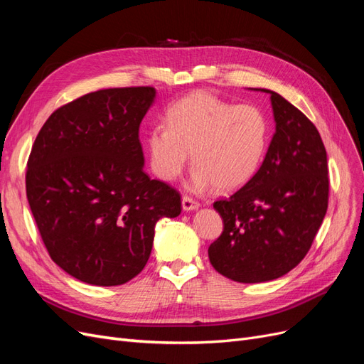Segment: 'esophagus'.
<instances>
[{
  "label": "esophagus",
  "instance_id": "esophagus-1",
  "mask_svg": "<svg viewBox=\"0 0 364 364\" xmlns=\"http://www.w3.org/2000/svg\"><path fill=\"white\" fill-rule=\"evenodd\" d=\"M199 206H200V203L190 199V197H183V199H182V209H183V211H186V213H188V211H196V209H199Z\"/></svg>",
  "mask_w": 364,
  "mask_h": 364
}]
</instances>
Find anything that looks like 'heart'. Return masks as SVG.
Returning a JSON list of instances; mask_svg holds the SVG:
<instances>
[{
    "label": "heart",
    "instance_id": "b5f03b06",
    "mask_svg": "<svg viewBox=\"0 0 364 364\" xmlns=\"http://www.w3.org/2000/svg\"><path fill=\"white\" fill-rule=\"evenodd\" d=\"M165 121L146 136L150 167L164 182L178 178L193 156V190L235 191L255 178L266 158L270 123L257 106L197 91L173 103Z\"/></svg>",
    "mask_w": 364,
    "mask_h": 364
}]
</instances>
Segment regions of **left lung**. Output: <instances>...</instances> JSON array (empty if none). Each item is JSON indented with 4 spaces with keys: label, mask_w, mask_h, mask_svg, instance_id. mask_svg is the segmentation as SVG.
I'll use <instances>...</instances> for the list:
<instances>
[{
    "label": "left lung",
    "mask_w": 364,
    "mask_h": 364,
    "mask_svg": "<svg viewBox=\"0 0 364 364\" xmlns=\"http://www.w3.org/2000/svg\"><path fill=\"white\" fill-rule=\"evenodd\" d=\"M274 134L261 168L229 199L214 203L223 232L208 249L213 267L243 282L284 277L310 250L328 208L326 150L316 126L270 90Z\"/></svg>",
    "instance_id": "obj_1"
}]
</instances>
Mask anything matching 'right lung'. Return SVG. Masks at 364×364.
Instances as JSON below:
<instances>
[{"mask_svg": "<svg viewBox=\"0 0 364 364\" xmlns=\"http://www.w3.org/2000/svg\"><path fill=\"white\" fill-rule=\"evenodd\" d=\"M155 87H114L59 107L33 144L27 199L51 259L91 285H121L144 269L162 217L181 196L144 173L139 124Z\"/></svg>", "mask_w": 364, "mask_h": 364, "instance_id": "add662e5", "label": "right lung"}]
</instances>
